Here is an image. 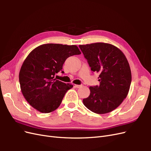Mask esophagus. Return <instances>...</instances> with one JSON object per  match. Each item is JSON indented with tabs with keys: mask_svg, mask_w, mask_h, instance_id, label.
Returning a JSON list of instances; mask_svg holds the SVG:
<instances>
[{
	"mask_svg": "<svg viewBox=\"0 0 151 151\" xmlns=\"http://www.w3.org/2000/svg\"><path fill=\"white\" fill-rule=\"evenodd\" d=\"M83 84H81V85H75V87L77 88H81L82 87H83Z\"/></svg>",
	"mask_w": 151,
	"mask_h": 151,
	"instance_id": "esophagus-1",
	"label": "esophagus"
}]
</instances>
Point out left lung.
Returning <instances> with one entry per match:
<instances>
[{"mask_svg": "<svg viewBox=\"0 0 151 151\" xmlns=\"http://www.w3.org/2000/svg\"><path fill=\"white\" fill-rule=\"evenodd\" d=\"M91 70L98 72L99 86H90L84 106L97 114L116 109L125 99L132 81L129 63L120 49L112 45L96 43L79 45Z\"/></svg>", "mask_w": 151, "mask_h": 151, "instance_id": "left-lung-1", "label": "left lung"}]
</instances>
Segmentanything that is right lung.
Here are the masks:
<instances>
[{
    "label": "right lung",
    "instance_id": "add662e5",
    "mask_svg": "<svg viewBox=\"0 0 151 151\" xmlns=\"http://www.w3.org/2000/svg\"><path fill=\"white\" fill-rule=\"evenodd\" d=\"M76 45L48 43L34 49L22 63L19 75L21 89L26 101L38 111L48 113L60 106L73 86L55 79L62 71L66 59L81 54Z\"/></svg>",
    "mask_w": 151,
    "mask_h": 151
}]
</instances>
